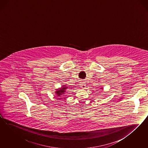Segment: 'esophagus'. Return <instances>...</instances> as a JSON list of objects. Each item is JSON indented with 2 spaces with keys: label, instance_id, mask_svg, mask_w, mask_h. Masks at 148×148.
I'll list each match as a JSON object with an SVG mask.
<instances>
[{
  "label": "esophagus",
  "instance_id": "obj_1",
  "mask_svg": "<svg viewBox=\"0 0 148 148\" xmlns=\"http://www.w3.org/2000/svg\"><path fill=\"white\" fill-rule=\"evenodd\" d=\"M81 87L82 88L85 89L86 87V84L84 82H82V83H81Z\"/></svg>",
  "mask_w": 148,
  "mask_h": 148
}]
</instances>
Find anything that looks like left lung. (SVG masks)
Instances as JSON below:
<instances>
[{"instance_id":"obj_1","label":"left lung","mask_w":148,"mask_h":148,"mask_svg":"<svg viewBox=\"0 0 148 148\" xmlns=\"http://www.w3.org/2000/svg\"><path fill=\"white\" fill-rule=\"evenodd\" d=\"M100 89H101H101H102V90H103V87H101V88H100Z\"/></svg>"}]
</instances>
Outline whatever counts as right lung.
Listing matches in <instances>:
<instances>
[{"mask_svg": "<svg viewBox=\"0 0 148 148\" xmlns=\"http://www.w3.org/2000/svg\"><path fill=\"white\" fill-rule=\"evenodd\" d=\"M69 87H68L67 85H62V87L59 88L58 89H56V90L55 91V94L57 97H58V99H62L63 94H64L66 90H67Z\"/></svg>", "mask_w": 148, "mask_h": 148, "instance_id": "add662e5", "label": "right lung"}]
</instances>
